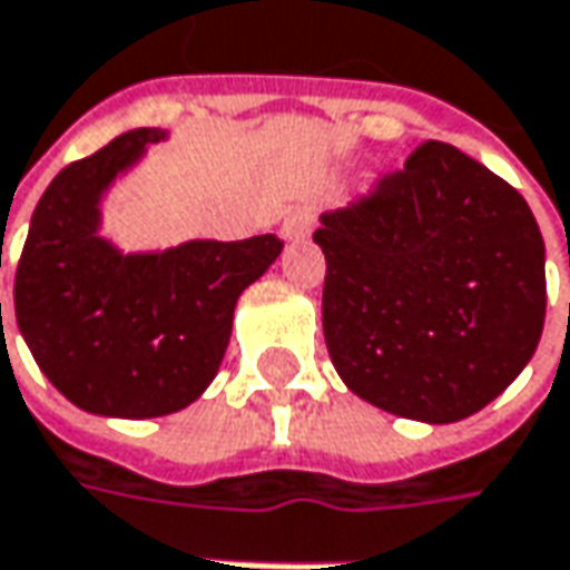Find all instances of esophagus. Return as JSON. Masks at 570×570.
I'll list each match as a JSON object with an SVG mask.
<instances>
[{
    "label": "esophagus",
    "instance_id": "1",
    "mask_svg": "<svg viewBox=\"0 0 570 570\" xmlns=\"http://www.w3.org/2000/svg\"><path fill=\"white\" fill-rule=\"evenodd\" d=\"M312 226H315V214H312L308 207H299V210H293L284 224H281V236H284L286 243L305 239V236L312 233Z\"/></svg>",
    "mask_w": 570,
    "mask_h": 570
}]
</instances>
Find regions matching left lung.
I'll return each mask as SVG.
<instances>
[{
	"label": "left lung",
	"mask_w": 570,
	"mask_h": 570,
	"mask_svg": "<svg viewBox=\"0 0 570 570\" xmlns=\"http://www.w3.org/2000/svg\"><path fill=\"white\" fill-rule=\"evenodd\" d=\"M322 324L344 384L444 425L480 413L533 360L546 246L518 188L425 141L360 205L324 210Z\"/></svg>",
	"instance_id": "left-lung-1"
}]
</instances>
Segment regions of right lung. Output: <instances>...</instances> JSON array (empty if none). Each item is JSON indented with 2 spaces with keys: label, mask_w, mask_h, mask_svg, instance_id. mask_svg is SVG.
Segmentation results:
<instances>
[{
  "label": "right lung",
  "mask_w": 570,
  "mask_h": 570,
  "mask_svg": "<svg viewBox=\"0 0 570 570\" xmlns=\"http://www.w3.org/2000/svg\"><path fill=\"white\" fill-rule=\"evenodd\" d=\"M169 135L131 128L66 167L30 217L14 315L40 372L78 410L150 420L186 410L224 363L233 312L281 243L188 239L122 252L104 236V202Z\"/></svg>",
  "instance_id": "1"
}]
</instances>
